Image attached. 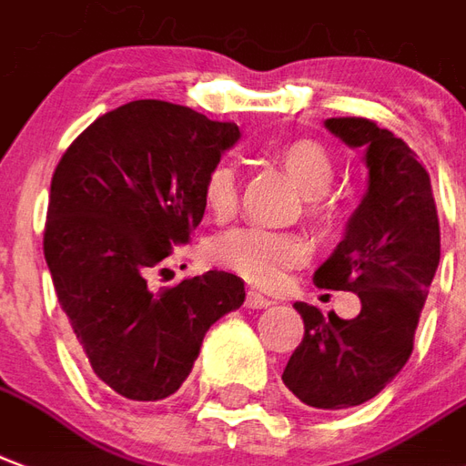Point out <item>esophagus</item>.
<instances>
[{
  "mask_svg": "<svg viewBox=\"0 0 466 466\" xmlns=\"http://www.w3.org/2000/svg\"><path fill=\"white\" fill-rule=\"evenodd\" d=\"M247 306H249V309H267V306H274V301H271L268 296L259 294V291L251 289V291H247Z\"/></svg>",
  "mask_w": 466,
  "mask_h": 466,
  "instance_id": "34e87169",
  "label": "esophagus"
}]
</instances>
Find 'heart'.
<instances>
[{"mask_svg":"<svg viewBox=\"0 0 466 466\" xmlns=\"http://www.w3.org/2000/svg\"><path fill=\"white\" fill-rule=\"evenodd\" d=\"M279 165L289 172L309 202V212L323 232H333L340 224V209L326 199L333 182V163L326 147L313 140H291L277 150ZM205 202L219 219L229 217L237 207V172L229 163H217L205 177ZM309 242L296 232H277L254 224L232 227L217 234L207 247L217 267L229 268L249 284L279 286L291 268L309 259Z\"/></svg>","mask_w":466,"mask_h":466,"instance_id":"heart-1","label":"heart"}]
</instances>
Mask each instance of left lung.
I'll list each match as a JSON object with an SVG mask.
<instances>
[{
    "mask_svg": "<svg viewBox=\"0 0 466 466\" xmlns=\"http://www.w3.org/2000/svg\"><path fill=\"white\" fill-rule=\"evenodd\" d=\"M326 127L363 147L368 189L313 281L358 294L360 313L339 319L296 301L306 330L281 380L309 408L346 410L375 398L408 363L440 264V219L430 175L400 137L365 118H329Z\"/></svg>",
    "mask_w": 466,
    "mask_h": 466,
    "instance_id": "left-lung-1",
    "label": "left lung"
}]
</instances>
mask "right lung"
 Segmentation results:
<instances>
[{"instance_id":"obj_1","label":"right lung","mask_w":466,"mask_h":466,"mask_svg":"<svg viewBox=\"0 0 466 466\" xmlns=\"http://www.w3.org/2000/svg\"><path fill=\"white\" fill-rule=\"evenodd\" d=\"M237 140L234 123L133 101L93 120L56 165L44 257L81 356L123 398L177 392L209 326L244 303L227 271L147 289L150 268L202 222L207 172Z\"/></svg>"}]
</instances>
